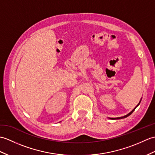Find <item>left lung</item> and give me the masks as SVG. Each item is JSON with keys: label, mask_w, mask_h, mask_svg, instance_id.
<instances>
[{"label": "left lung", "mask_w": 155, "mask_h": 155, "mask_svg": "<svg viewBox=\"0 0 155 155\" xmlns=\"http://www.w3.org/2000/svg\"><path fill=\"white\" fill-rule=\"evenodd\" d=\"M140 103V102H139ZM139 104H138V105H139ZM137 105V106H138ZM136 106V107H137ZM135 108H136V107H135ZM135 109H134V110H133L131 111V112L130 113H129V114H128L127 115H126V116H124V117H118V118H115V119H120V118H124V117H127V116H130V115L133 113V112H134V111L135 110ZM111 119H114V118H111Z\"/></svg>", "instance_id": "8db88e82"}]
</instances>
